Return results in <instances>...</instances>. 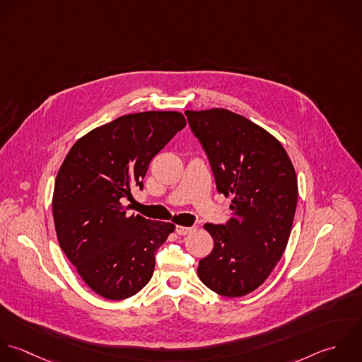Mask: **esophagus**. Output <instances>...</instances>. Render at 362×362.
I'll return each instance as SVG.
<instances>
[{"mask_svg":"<svg viewBox=\"0 0 362 362\" xmlns=\"http://www.w3.org/2000/svg\"><path fill=\"white\" fill-rule=\"evenodd\" d=\"M192 230H193V228H190V226H180V225L176 226L177 235H187V233H190Z\"/></svg>","mask_w":362,"mask_h":362,"instance_id":"esophagus-1","label":"esophagus"}]
</instances>
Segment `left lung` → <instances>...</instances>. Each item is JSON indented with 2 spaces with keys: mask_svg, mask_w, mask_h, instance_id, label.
<instances>
[{
  "mask_svg": "<svg viewBox=\"0 0 362 362\" xmlns=\"http://www.w3.org/2000/svg\"><path fill=\"white\" fill-rule=\"evenodd\" d=\"M185 115L207 153L218 193L232 196V218L204 225L214 249L197 273L219 295L243 296L266 281L286 250L298 200L295 169L280 141L240 115Z\"/></svg>",
  "mask_w": 362,
  "mask_h": 362,
  "instance_id": "obj_1",
  "label": "left lung"
}]
</instances>
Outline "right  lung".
<instances>
[{"label": "right lung", "mask_w": 362, "mask_h": 362, "mask_svg": "<svg viewBox=\"0 0 362 362\" xmlns=\"http://www.w3.org/2000/svg\"><path fill=\"white\" fill-rule=\"evenodd\" d=\"M186 126L179 112L122 116L79 139L54 185L53 217L60 247L86 283L120 300L144 288L170 222L129 216L124 200L143 189L152 158Z\"/></svg>", "instance_id": "obj_1"}]
</instances>
